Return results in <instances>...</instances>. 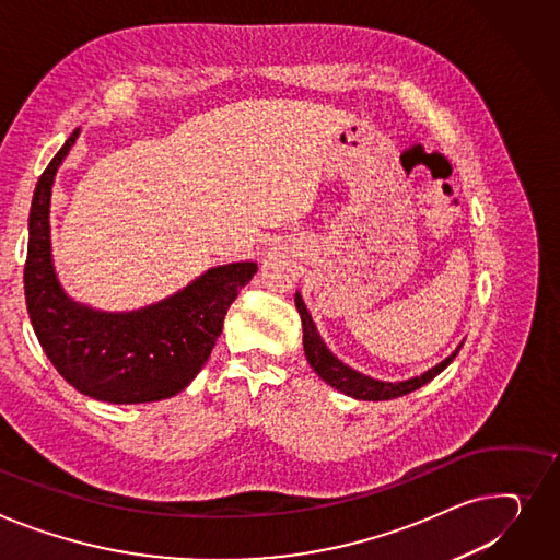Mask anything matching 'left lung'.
I'll use <instances>...</instances> for the list:
<instances>
[{
	"label": "left lung",
	"mask_w": 560,
	"mask_h": 560,
	"mask_svg": "<svg viewBox=\"0 0 560 560\" xmlns=\"http://www.w3.org/2000/svg\"><path fill=\"white\" fill-rule=\"evenodd\" d=\"M294 304H296V311H300L302 326H304V351H306V358H308L311 366L317 371V376L322 381H326L330 387L340 389L342 394L360 398V400H389V398H398V396H405L409 392L423 387L425 383L436 378L441 371L457 358V353L462 349V347H457V351L453 355H448L443 362H439L436 366L425 371L423 376L409 378V381H402V383H381V381H374V378L358 374V371H353L351 366L340 362L326 349V345L322 342L319 332L313 324V317L308 315V311L302 302V294H294Z\"/></svg>",
	"instance_id": "obj_1"
}]
</instances>
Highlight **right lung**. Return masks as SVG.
<instances>
[{"instance_id":"obj_1","label":"right lung","mask_w":560,"mask_h":560,"mask_svg":"<svg viewBox=\"0 0 560 560\" xmlns=\"http://www.w3.org/2000/svg\"><path fill=\"white\" fill-rule=\"evenodd\" d=\"M79 130L37 179L28 213L24 294L33 330L58 374L105 402H151L189 385L209 360L222 322L256 264L205 272L168 300L132 313H96L73 304L51 266L49 198L54 175Z\"/></svg>"}]
</instances>
